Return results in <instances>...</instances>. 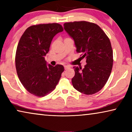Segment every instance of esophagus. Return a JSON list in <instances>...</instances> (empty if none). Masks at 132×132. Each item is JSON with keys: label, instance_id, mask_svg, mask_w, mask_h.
Wrapping results in <instances>:
<instances>
[{"label": "esophagus", "instance_id": "esophagus-1", "mask_svg": "<svg viewBox=\"0 0 132 132\" xmlns=\"http://www.w3.org/2000/svg\"><path fill=\"white\" fill-rule=\"evenodd\" d=\"M70 68V67L69 66H67V65H64V68H65V70H67V69H68V68Z\"/></svg>", "mask_w": 132, "mask_h": 132}]
</instances>
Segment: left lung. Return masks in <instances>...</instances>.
<instances>
[{
    "mask_svg": "<svg viewBox=\"0 0 132 132\" xmlns=\"http://www.w3.org/2000/svg\"><path fill=\"white\" fill-rule=\"evenodd\" d=\"M64 26L75 41L76 52L86 59L84 68L73 67V87L86 95L94 94L103 88L111 73L113 59L111 41L94 23L74 21L64 23Z\"/></svg>",
    "mask_w": 132,
    "mask_h": 132,
    "instance_id": "obj_1",
    "label": "left lung"
}]
</instances>
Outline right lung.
<instances>
[{
    "label": "right lung",
    "mask_w": 132,
    "mask_h": 132,
    "mask_svg": "<svg viewBox=\"0 0 132 132\" xmlns=\"http://www.w3.org/2000/svg\"><path fill=\"white\" fill-rule=\"evenodd\" d=\"M64 30L58 23L32 25L27 28L18 44L15 67L24 88L32 94L44 97L55 89L64 68L46 65L44 56L53 38Z\"/></svg>",
    "instance_id": "obj_1"
}]
</instances>
